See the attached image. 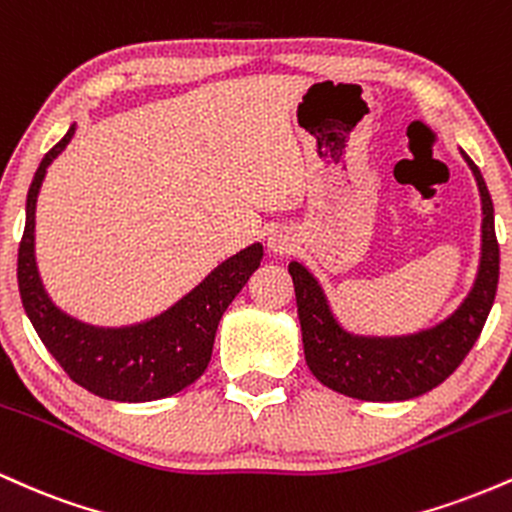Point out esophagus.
<instances>
[{
	"label": "esophagus",
	"mask_w": 512,
	"mask_h": 512,
	"mask_svg": "<svg viewBox=\"0 0 512 512\" xmlns=\"http://www.w3.org/2000/svg\"><path fill=\"white\" fill-rule=\"evenodd\" d=\"M269 248H272L274 252H279V255H284V252L291 250V238L286 236V233L276 231L269 236Z\"/></svg>",
	"instance_id": "1"
}]
</instances>
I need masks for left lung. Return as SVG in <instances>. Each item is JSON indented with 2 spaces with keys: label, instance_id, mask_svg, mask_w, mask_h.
<instances>
[{
  "label": "left lung",
  "instance_id": "obj_1",
  "mask_svg": "<svg viewBox=\"0 0 512 512\" xmlns=\"http://www.w3.org/2000/svg\"><path fill=\"white\" fill-rule=\"evenodd\" d=\"M481 195V262L472 291L448 320L409 337H356L332 315L320 284L303 264L291 262L305 363L322 385L363 402H402L443 383L479 339L496 298L498 240L493 202L479 168L462 151Z\"/></svg>",
  "mask_w": 512,
  "mask_h": 512
}]
</instances>
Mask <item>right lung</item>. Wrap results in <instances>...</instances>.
Wrapping results in <instances>:
<instances>
[{
  "label": "right lung",
  "mask_w": 512,
  "mask_h": 512,
  "mask_svg": "<svg viewBox=\"0 0 512 512\" xmlns=\"http://www.w3.org/2000/svg\"><path fill=\"white\" fill-rule=\"evenodd\" d=\"M74 125L45 154L26 199V228L19 245V293L40 342L64 373L84 390L115 402H151L185 390L211 361L216 327L250 274L260 267L262 245L228 257L197 289L154 320L120 330L84 325L50 301L35 267V202L52 158L74 137Z\"/></svg>",
  "instance_id": "right-lung-1"
}]
</instances>
